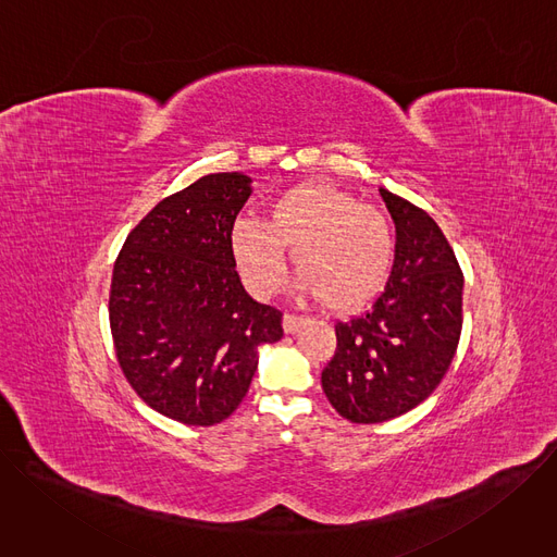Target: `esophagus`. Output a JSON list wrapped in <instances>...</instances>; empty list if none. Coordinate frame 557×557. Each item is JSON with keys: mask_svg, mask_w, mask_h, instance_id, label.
<instances>
[{"mask_svg": "<svg viewBox=\"0 0 557 557\" xmlns=\"http://www.w3.org/2000/svg\"><path fill=\"white\" fill-rule=\"evenodd\" d=\"M304 322H306V320H304V317H299V314H290V312H286V314L282 317L284 333H295Z\"/></svg>", "mask_w": 557, "mask_h": 557, "instance_id": "esophagus-1", "label": "esophagus"}]
</instances>
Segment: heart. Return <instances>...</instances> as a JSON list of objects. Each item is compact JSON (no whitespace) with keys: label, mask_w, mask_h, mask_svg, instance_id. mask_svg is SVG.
<instances>
[{"label":"heart","mask_w":557,"mask_h":557,"mask_svg":"<svg viewBox=\"0 0 557 557\" xmlns=\"http://www.w3.org/2000/svg\"><path fill=\"white\" fill-rule=\"evenodd\" d=\"M286 247L306 293L333 310H350L383 286L394 237L385 215L352 194L331 185H297L269 205L267 220L233 222V260L253 295L277 290Z\"/></svg>","instance_id":"1"}]
</instances>
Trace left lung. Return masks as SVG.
<instances>
[{
	"mask_svg": "<svg viewBox=\"0 0 557 557\" xmlns=\"http://www.w3.org/2000/svg\"><path fill=\"white\" fill-rule=\"evenodd\" d=\"M396 228L394 264L372 308L337 322L322 372L333 408L352 423H383L423 404L445 376L462 329V273L438 224L379 189Z\"/></svg>",
	"mask_w": 557,
	"mask_h": 557,
	"instance_id": "obj_1",
	"label": "left lung"
}]
</instances>
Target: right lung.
I'll return each mask as SVG.
<instances>
[{
	"label": "right lung",
	"instance_id": "right-lung-1",
	"mask_svg": "<svg viewBox=\"0 0 557 557\" xmlns=\"http://www.w3.org/2000/svg\"><path fill=\"white\" fill-rule=\"evenodd\" d=\"M240 172L209 174L158 202L114 262L110 329L140 399L185 425L231 417L258 370V348L282 339V312L243 286L231 228L251 196Z\"/></svg>",
	"mask_w": 557,
	"mask_h": 557
}]
</instances>
